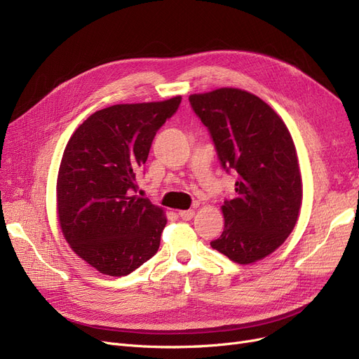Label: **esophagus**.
<instances>
[{
  "mask_svg": "<svg viewBox=\"0 0 359 359\" xmlns=\"http://www.w3.org/2000/svg\"><path fill=\"white\" fill-rule=\"evenodd\" d=\"M178 215L181 217L182 220H191L193 215H194V211L193 210H182L178 212Z\"/></svg>",
  "mask_w": 359,
  "mask_h": 359,
  "instance_id": "34e87169",
  "label": "esophagus"
}]
</instances>
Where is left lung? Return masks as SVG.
I'll use <instances>...</instances> for the list:
<instances>
[{
  "label": "left lung",
  "mask_w": 359,
  "mask_h": 359,
  "mask_svg": "<svg viewBox=\"0 0 359 359\" xmlns=\"http://www.w3.org/2000/svg\"><path fill=\"white\" fill-rule=\"evenodd\" d=\"M208 127L222 166L236 172V198L224 201V229L211 247L236 264H253L286 241L302 203L295 144L277 112L257 95L219 88L189 97Z\"/></svg>",
  "instance_id": "1"
}]
</instances>
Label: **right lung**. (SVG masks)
Instances as JSON below:
<instances>
[{"mask_svg": "<svg viewBox=\"0 0 359 359\" xmlns=\"http://www.w3.org/2000/svg\"><path fill=\"white\" fill-rule=\"evenodd\" d=\"M181 95L114 104L74 130L57 178V212L70 248L99 273L123 277L153 257L166 226L163 208L133 194L157 130Z\"/></svg>", "mask_w": 359, "mask_h": 359, "instance_id": "1", "label": "right lung"}]
</instances>
